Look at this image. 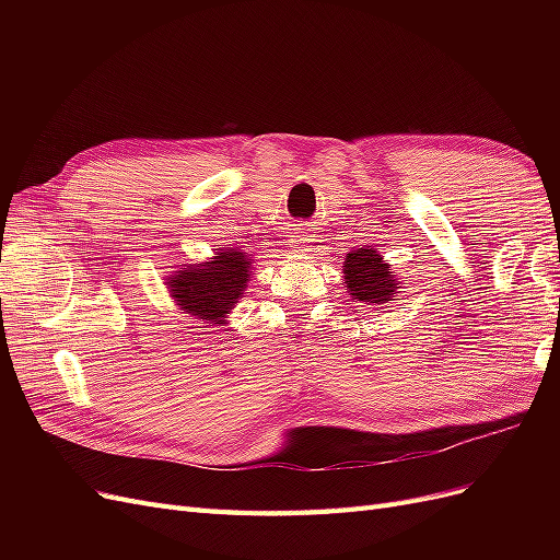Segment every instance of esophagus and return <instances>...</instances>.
Here are the masks:
<instances>
[{
  "label": "esophagus",
  "instance_id": "1",
  "mask_svg": "<svg viewBox=\"0 0 560 560\" xmlns=\"http://www.w3.org/2000/svg\"><path fill=\"white\" fill-rule=\"evenodd\" d=\"M292 243H296V247L303 243V238H301V235H294V238H292Z\"/></svg>",
  "mask_w": 560,
  "mask_h": 560
}]
</instances>
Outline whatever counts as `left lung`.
Returning a JSON list of instances; mask_svg holds the SVG:
<instances>
[{"mask_svg": "<svg viewBox=\"0 0 560 560\" xmlns=\"http://www.w3.org/2000/svg\"><path fill=\"white\" fill-rule=\"evenodd\" d=\"M343 278L348 292L364 303H387L397 294V280L389 276V266L383 264V257L376 249H352L346 259Z\"/></svg>", "mask_w": 560, "mask_h": 560, "instance_id": "8db88e82", "label": "left lung"}]
</instances>
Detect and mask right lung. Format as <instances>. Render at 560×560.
<instances>
[{"instance_id":"right-lung-1","label":"right lung","mask_w":560,"mask_h":560,"mask_svg":"<svg viewBox=\"0 0 560 560\" xmlns=\"http://www.w3.org/2000/svg\"><path fill=\"white\" fill-rule=\"evenodd\" d=\"M252 257L241 249L219 252L214 261L186 266L167 282L177 306L210 325H224V315L238 303L247 287Z\"/></svg>"}]
</instances>
